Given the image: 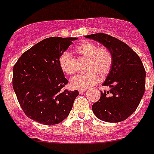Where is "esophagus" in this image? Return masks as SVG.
<instances>
[{"label":"esophagus","mask_w":154,"mask_h":154,"mask_svg":"<svg viewBox=\"0 0 154 154\" xmlns=\"http://www.w3.org/2000/svg\"><path fill=\"white\" fill-rule=\"evenodd\" d=\"M85 91H86V89L79 90V92H80V93H81H81H83V92H85Z\"/></svg>","instance_id":"obj_1"}]
</instances>
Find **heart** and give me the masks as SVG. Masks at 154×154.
Listing matches in <instances>:
<instances>
[{
  "instance_id": "b5f03b06",
  "label": "heart",
  "mask_w": 154,
  "mask_h": 154,
  "mask_svg": "<svg viewBox=\"0 0 154 154\" xmlns=\"http://www.w3.org/2000/svg\"><path fill=\"white\" fill-rule=\"evenodd\" d=\"M77 59H87L85 69L88 72L81 73L72 78L71 87L75 89H88L106 77L112 70L113 56L106 47H99L93 42H81L74 48ZM60 68L65 73L72 75L77 70V61L70 53L65 51L58 58Z\"/></svg>"
}]
</instances>
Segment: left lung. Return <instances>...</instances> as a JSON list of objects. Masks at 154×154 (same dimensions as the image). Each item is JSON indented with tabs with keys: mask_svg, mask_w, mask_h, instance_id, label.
<instances>
[{
	"mask_svg": "<svg viewBox=\"0 0 154 154\" xmlns=\"http://www.w3.org/2000/svg\"><path fill=\"white\" fill-rule=\"evenodd\" d=\"M86 38L98 41L113 56L112 70L103 86L109 91L100 92V98L92 105V112L101 120L119 122L135 112L146 87V70L139 56L125 42L104 33L92 34Z\"/></svg>",
	"mask_w": 154,
	"mask_h": 154,
	"instance_id": "8db88e82",
	"label": "left lung"
}]
</instances>
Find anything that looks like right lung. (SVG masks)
Segmentation results:
<instances>
[{
  "label": "right lung",
  "instance_id": "right-lung-1",
  "mask_svg": "<svg viewBox=\"0 0 154 154\" xmlns=\"http://www.w3.org/2000/svg\"><path fill=\"white\" fill-rule=\"evenodd\" d=\"M77 38L51 37L25 51L13 67L12 86L25 115L44 125H54L69 116L77 90L68 84L58 58Z\"/></svg>",
  "mask_w": 154,
  "mask_h": 154
}]
</instances>
